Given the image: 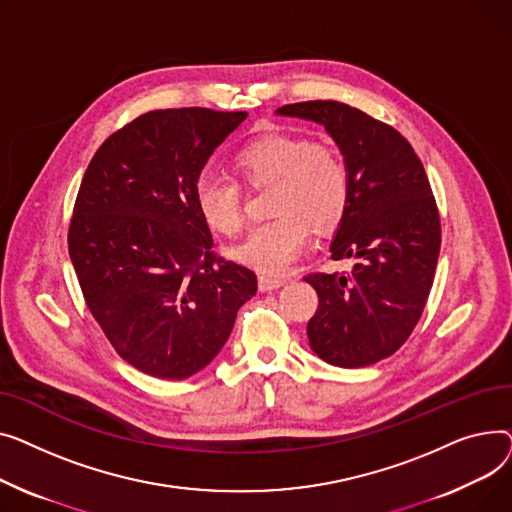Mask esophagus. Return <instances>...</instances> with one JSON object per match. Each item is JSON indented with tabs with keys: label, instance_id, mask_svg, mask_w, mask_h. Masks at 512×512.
I'll return each mask as SVG.
<instances>
[{
	"label": "esophagus",
	"instance_id": "obj_1",
	"mask_svg": "<svg viewBox=\"0 0 512 512\" xmlns=\"http://www.w3.org/2000/svg\"><path fill=\"white\" fill-rule=\"evenodd\" d=\"M283 285H285L283 279L266 277V275H260V277H258V287H260V291H273V289H279V287H283Z\"/></svg>",
	"mask_w": 512,
	"mask_h": 512
}]
</instances>
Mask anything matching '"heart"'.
<instances>
[{
	"label": "heart",
	"mask_w": 512,
	"mask_h": 512,
	"mask_svg": "<svg viewBox=\"0 0 512 512\" xmlns=\"http://www.w3.org/2000/svg\"><path fill=\"white\" fill-rule=\"evenodd\" d=\"M233 167L250 188L268 190V213L231 256L258 273L283 275L318 233L335 229L351 198V173L335 148L312 144L304 136L264 134L235 153ZM194 198L202 221L221 235H235L244 225L242 186L235 177L202 173Z\"/></svg>",
	"instance_id": "1"
}]
</instances>
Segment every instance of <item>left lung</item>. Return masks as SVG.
<instances>
[{
	"label": "left lung",
	"mask_w": 512,
	"mask_h": 512,
	"mask_svg": "<svg viewBox=\"0 0 512 512\" xmlns=\"http://www.w3.org/2000/svg\"><path fill=\"white\" fill-rule=\"evenodd\" d=\"M277 115L320 124L351 173L330 258L355 264L343 275L304 277L318 293L310 347L330 366H372L407 341L434 283L440 217L428 175L395 128L345 103H293Z\"/></svg>",
	"instance_id": "left-lung-1"
}]
</instances>
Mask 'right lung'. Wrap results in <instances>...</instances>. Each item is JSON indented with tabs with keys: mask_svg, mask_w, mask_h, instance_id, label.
<instances>
[{
	"mask_svg": "<svg viewBox=\"0 0 512 512\" xmlns=\"http://www.w3.org/2000/svg\"><path fill=\"white\" fill-rule=\"evenodd\" d=\"M248 117L204 107L148 111L90 161L68 246L86 306L136 370L184 380L227 343L258 281L217 258L194 186L215 148Z\"/></svg>",
	"mask_w": 512,
	"mask_h": 512,
	"instance_id": "right-lung-1",
	"label": "right lung"
}]
</instances>
